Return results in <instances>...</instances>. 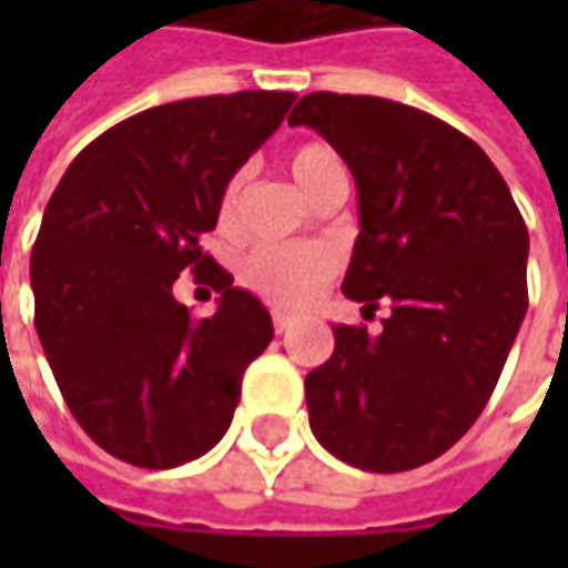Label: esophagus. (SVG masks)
<instances>
[{"label": "esophagus", "mask_w": 568, "mask_h": 568, "mask_svg": "<svg viewBox=\"0 0 568 568\" xmlns=\"http://www.w3.org/2000/svg\"><path fill=\"white\" fill-rule=\"evenodd\" d=\"M292 316H288V313H280V310H276V313H273V332L276 334H283V332H288V328H292Z\"/></svg>", "instance_id": "esophagus-1"}]
</instances>
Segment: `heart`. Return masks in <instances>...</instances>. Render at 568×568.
<instances>
[{
  "mask_svg": "<svg viewBox=\"0 0 568 568\" xmlns=\"http://www.w3.org/2000/svg\"><path fill=\"white\" fill-rule=\"evenodd\" d=\"M288 173L297 182V187L310 200L320 194L332 175L344 173L334 151L320 142L297 145L288 154ZM240 200V175H234L222 191L219 200V224L231 227ZM337 271V255L334 248L322 243H301V246H258L248 252L240 267L243 283L273 304H301L310 295H316L322 285L328 283Z\"/></svg>",
  "mask_w": 568,
  "mask_h": 568,
  "instance_id": "heart-1",
  "label": "heart"
}]
</instances>
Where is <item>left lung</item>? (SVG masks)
I'll return each mask as SVG.
<instances>
[{
  "label": "left lung",
  "instance_id": "obj_1",
  "mask_svg": "<svg viewBox=\"0 0 568 568\" xmlns=\"http://www.w3.org/2000/svg\"><path fill=\"white\" fill-rule=\"evenodd\" d=\"M288 124L325 136L356 179L344 295L389 304L381 334L332 328V358L304 381L310 428L362 471L432 463L480 417L520 332L524 215L484 149L414 105L320 91Z\"/></svg>",
  "mask_w": 568,
  "mask_h": 568
}]
</instances>
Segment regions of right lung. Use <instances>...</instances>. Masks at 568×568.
<instances>
[{
	"instance_id": "obj_1",
	"label": "right lung",
	"mask_w": 568,
	"mask_h": 568,
	"mask_svg": "<svg viewBox=\"0 0 568 568\" xmlns=\"http://www.w3.org/2000/svg\"><path fill=\"white\" fill-rule=\"evenodd\" d=\"M292 103L240 91L145 109L81 151L44 206L30 261L36 332L72 417L115 459L175 468L234 419L273 322L200 236ZM187 266L223 292L210 321L172 297Z\"/></svg>"
}]
</instances>
